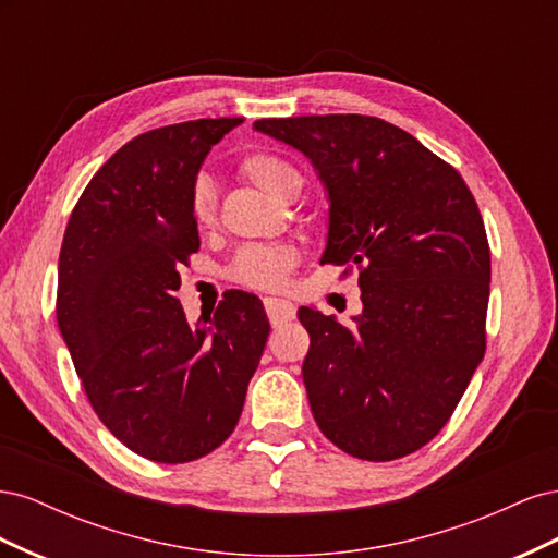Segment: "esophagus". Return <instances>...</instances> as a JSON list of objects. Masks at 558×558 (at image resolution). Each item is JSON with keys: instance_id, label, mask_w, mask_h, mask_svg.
Listing matches in <instances>:
<instances>
[{"instance_id": "esophagus-1", "label": "esophagus", "mask_w": 558, "mask_h": 558, "mask_svg": "<svg viewBox=\"0 0 558 558\" xmlns=\"http://www.w3.org/2000/svg\"><path fill=\"white\" fill-rule=\"evenodd\" d=\"M263 305H265V312L269 316V324H272V326H281V324H286V320L295 318V305L289 300L265 298Z\"/></svg>"}]
</instances>
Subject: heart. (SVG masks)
<instances>
[{
	"label": "heart",
	"mask_w": 558,
	"mask_h": 558,
	"mask_svg": "<svg viewBox=\"0 0 558 558\" xmlns=\"http://www.w3.org/2000/svg\"><path fill=\"white\" fill-rule=\"evenodd\" d=\"M240 172L260 191L277 199H293L302 174L281 156L256 150L240 160ZM191 214L197 226H211L216 218V185L211 177L197 174L191 189ZM298 263L293 246H244L230 263V277L251 289H279Z\"/></svg>",
	"instance_id": "b5f03b06"
}]
</instances>
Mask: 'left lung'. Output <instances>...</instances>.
<instances>
[{"label": "left lung", "instance_id": "1", "mask_svg": "<svg viewBox=\"0 0 558 558\" xmlns=\"http://www.w3.org/2000/svg\"><path fill=\"white\" fill-rule=\"evenodd\" d=\"M253 128L298 148L324 183L320 263L359 267L353 326L298 310L316 424L356 459L408 456L442 430L484 359L492 253L477 202L451 165L375 116L263 118Z\"/></svg>", "mask_w": 558, "mask_h": 558}]
</instances>
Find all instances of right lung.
<instances>
[{
  "mask_svg": "<svg viewBox=\"0 0 558 558\" xmlns=\"http://www.w3.org/2000/svg\"><path fill=\"white\" fill-rule=\"evenodd\" d=\"M242 118L140 134L99 167L64 230L58 326L102 424L134 453L189 463L223 445L269 335L263 302L226 295L189 324L179 267L199 248L191 189Z\"/></svg>",
  "mask_w": 558,
  "mask_h": 558,
  "instance_id": "right-lung-1",
  "label": "right lung"
}]
</instances>
